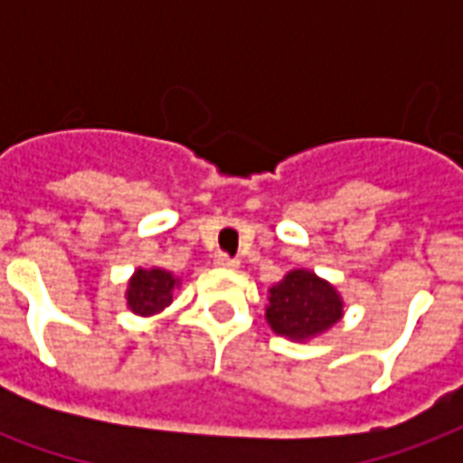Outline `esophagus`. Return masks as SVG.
Instances as JSON below:
<instances>
[{
  "label": "esophagus",
  "instance_id": "obj_1",
  "mask_svg": "<svg viewBox=\"0 0 463 463\" xmlns=\"http://www.w3.org/2000/svg\"><path fill=\"white\" fill-rule=\"evenodd\" d=\"M213 262H215L218 268H222V270H238V265H241V262L235 260V258H228L225 252H218Z\"/></svg>",
  "mask_w": 463,
  "mask_h": 463
}]
</instances>
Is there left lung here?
<instances>
[{
    "instance_id": "8db88e82",
    "label": "left lung",
    "mask_w": 463,
    "mask_h": 463,
    "mask_svg": "<svg viewBox=\"0 0 463 463\" xmlns=\"http://www.w3.org/2000/svg\"><path fill=\"white\" fill-rule=\"evenodd\" d=\"M345 315V300L332 282L298 268L268 290L265 320L285 340L307 342L335 327Z\"/></svg>"
}]
</instances>
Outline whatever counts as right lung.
<instances>
[{
  "label": "right lung",
  "instance_id": "obj_1",
  "mask_svg": "<svg viewBox=\"0 0 463 463\" xmlns=\"http://www.w3.org/2000/svg\"><path fill=\"white\" fill-rule=\"evenodd\" d=\"M181 285V278L163 268H148V270L133 272L131 280L126 285V307L133 315L153 317L163 312L173 302V290Z\"/></svg>",
  "mask_w": 463,
  "mask_h": 463
}]
</instances>
